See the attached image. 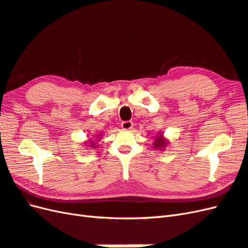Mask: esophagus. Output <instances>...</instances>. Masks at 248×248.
<instances>
[{"label": "esophagus", "mask_w": 248, "mask_h": 248, "mask_svg": "<svg viewBox=\"0 0 248 248\" xmlns=\"http://www.w3.org/2000/svg\"><path fill=\"white\" fill-rule=\"evenodd\" d=\"M133 122L131 121H124V122H122V124H121V127H122L124 130H129L133 128Z\"/></svg>", "instance_id": "34e87169"}]
</instances>
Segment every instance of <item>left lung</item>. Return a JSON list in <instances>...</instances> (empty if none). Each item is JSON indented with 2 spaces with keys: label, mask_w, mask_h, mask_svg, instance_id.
<instances>
[{
  "label": "left lung",
  "mask_w": 248,
  "mask_h": 248,
  "mask_svg": "<svg viewBox=\"0 0 248 248\" xmlns=\"http://www.w3.org/2000/svg\"><path fill=\"white\" fill-rule=\"evenodd\" d=\"M169 144V141L164 138L162 133L157 134V136L155 137V140H154V147L157 148V150L163 151L166 150V147Z\"/></svg>",
  "instance_id": "left-lung-1"
}]
</instances>
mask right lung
Here are the masks:
<instances>
[{
    "instance_id": "1",
    "label": "right lung",
    "mask_w": 248,
    "mask_h": 248,
    "mask_svg": "<svg viewBox=\"0 0 248 248\" xmlns=\"http://www.w3.org/2000/svg\"><path fill=\"white\" fill-rule=\"evenodd\" d=\"M102 138V136H101V134H98V135H95L94 136V138H91V139H89V140H88V141H85L84 142V144H86L85 146H90L91 148H96V141H98V140H100Z\"/></svg>"
}]
</instances>
